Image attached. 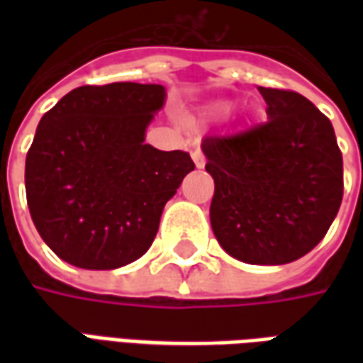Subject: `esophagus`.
Segmentation results:
<instances>
[{
  "mask_svg": "<svg viewBox=\"0 0 363 363\" xmlns=\"http://www.w3.org/2000/svg\"><path fill=\"white\" fill-rule=\"evenodd\" d=\"M192 161H194V165H196L198 169H202V167L206 165V157L204 153H202V150L192 151Z\"/></svg>",
  "mask_w": 363,
  "mask_h": 363,
  "instance_id": "esophagus-1",
  "label": "esophagus"
}]
</instances>
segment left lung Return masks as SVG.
I'll use <instances>...</instances> for the list:
<instances>
[{
  "mask_svg": "<svg viewBox=\"0 0 363 363\" xmlns=\"http://www.w3.org/2000/svg\"><path fill=\"white\" fill-rule=\"evenodd\" d=\"M268 120L202 142L210 221L233 259L288 264L327 235L342 202V153L330 120L296 91L259 87Z\"/></svg>",
  "mask_w": 363,
  "mask_h": 363,
  "instance_id": "1",
  "label": "left lung"
}]
</instances>
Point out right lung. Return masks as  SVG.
I'll list each match as a JSON object with an SVG mask.
<instances>
[{"instance_id": "obj_1", "label": "right lung", "mask_w": 363, "mask_h": 363, "mask_svg": "<svg viewBox=\"0 0 363 363\" xmlns=\"http://www.w3.org/2000/svg\"><path fill=\"white\" fill-rule=\"evenodd\" d=\"M165 96L155 83L83 85L40 118L25 163L27 204L62 260L112 270L151 247L163 208L194 169L186 151L145 143Z\"/></svg>"}]
</instances>
